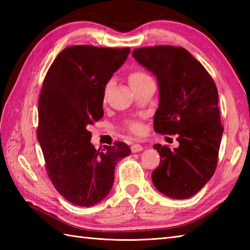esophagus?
I'll return each mask as SVG.
<instances>
[{"mask_svg":"<svg viewBox=\"0 0 250 250\" xmlns=\"http://www.w3.org/2000/svg\"><path fill=\"white\" fill-rule=\"evenodd\" d=\"M143 149H144V148H143V146L140 145V144H133L131 146V151L132 152H140Z\"/></svg>","mask_w":250,"mask_h":250,"instance_id":"esophagus-1","label":"esophagus"}]
</instances>
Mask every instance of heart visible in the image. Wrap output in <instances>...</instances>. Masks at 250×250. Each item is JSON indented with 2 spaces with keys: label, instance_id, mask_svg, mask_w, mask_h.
Segmentation results:
<instances>
[{
  "label": "heart",
  "instance_id": "b5f03b06",
  "mask_svg": "<svg viewBox=\"0 0 250 250\" xmlns=\"http://www.w3.org/2000/svg\"><path fill=\"white\" fill-rule=\"evenodd\" d=\"M128 79H129L130 86L133 90L140 88L143 86V84H145L146 83H149L152 81V78L148 75L145 71L140 70V68L132 70L129 74ZM111 86H113V81H108L107 83H106L104 90H103V98L104 99H106V97H107V93L109 92ZM129 131L133 134H140V133H142V126H141V125L136 124V122H133V124H131L129 125Z\"/></svg>",
  "mask_w": 250,
  "mask_h": 250
}]
</instances>
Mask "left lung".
<instances>
[{
	"label": "left lung",
	"instance_id": "8db88e82",
	"mask_svg": "<svg viewBox=\"0 0 250 250\" xmlns=\"http://www.w3.org/2000/svg\"><path fill=\"white\" fill-rule=\"evenodd\" d=\"M132 55L157 77L155 131L178 135L179 146L174 149L153 145L161 160L151 174L152 183L168 198H191L213 177L218 161L224 128L216 84L204 66L182 47H146L134 49Z\"/></svg>",
	"mask_w": 250,
	"mask_h": 250
}]
</instances>
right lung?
Segmentation results:
<instances>
[{"label":"right lung","instance_id":"add662e5","mask_svg":"<svg viewBox=\"0 0 250 250\" xmlns=\"http://www.w3.org/2000/svg\"><path fill=\"white\" fill-rule=\"evenodd\" d=\"M129 54L130 48L67 47L44 79L37 140L51 183L74 205L89 207L105 199L114 185L115 167L131 152L122 142L97 150L88 131L103 117L106 83Z\"/></svg>","mask_w":250,"mask_h":250}]
</instances>
